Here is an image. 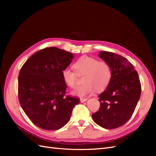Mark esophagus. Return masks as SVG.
Wrapping results in <instances>:
<instances>
[{
    "label": "esophagus",
    "instance_id": "34e87169",
    "mask_svg": "<svg viewBox=\"0 0 156 156\" xmlns=\"http://www.w3.org/2000/svg\"><path fill=\"white\" fill-rule=\"evenodd\" d=\"M80 100H81V102H84L86 101L87 100V98H81V99H80Z\"/></svg>",
    "mask_w": 156,
    "mask_h": 156
}]
</instances>
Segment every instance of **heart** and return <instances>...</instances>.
<instances>
[{
  "mask_svg": "<svg viewBox=\"0 0 156 156\" xmlns=\"http://www.w3.org/2000/svg\"><path fill=\"white\" fill-rule=\"evenodd\" d=\"M75 70L69 68L64 69L62 75L64 83L74 88L76 87L79 76H84L83 85L77 88L73 92L74 95L84 96L91 94L96 89V91L104 90L110 84L112 70L110 64L105 60L84 56L77 60L73 64Z\"/></svg>",
  "mask_w": 156,
  "mask_h": 156,
  "instance_id": "b5f03b06",
  "label": "heart"
}]
</instances>
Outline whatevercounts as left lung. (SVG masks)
Returning <instances> with one entry per match:
<instances>
[{
    "instance_id": "1",
    "label": "left lung",
    "mask_w": 156,
    "mask_h": 156,
    "mask_svg": "<svg viewBox=\"0 0 156 156\" xmlns=\"http://www.w3.org/2000/svg\"><path fill=\"white\" fill-rule=\"evenodd\" d=\"M99 56L110 64L112 76L105 90L98 96L100 107L92 117L103 128L115 129L133 115L140 96L141 84L137 72L126 58L108 51H101Z\"/></svg>"
}]
</instances>
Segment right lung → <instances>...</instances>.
Instances as JSON below:
<instances>
[{"instance_id": "1", "label": "right lung", "mask_w": 156, "mask_h": 156, "mask_svg": "<svg viewBox=\"0 0 156 156\" xmlns=\"http://www.w3.org/2000/svg\"><path fill=\"white\" fill-rule=\"evenodd\" d=\"M72 53L46 48L28 59L18 76V98L25 114L41 129L57 130L69 122L79 98L66 96L62 72L71 64Z\"/></svg>"}]
</instances>
